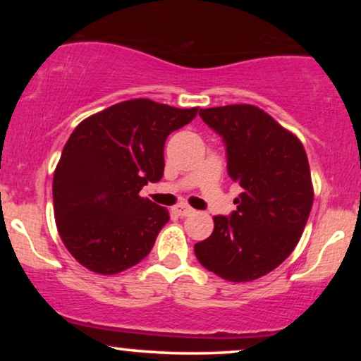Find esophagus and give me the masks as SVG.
Listing matches in <instances>:
<instances>
[{"instance_id": "1", "label": "esophagus", "mask_w": 361, "mask_h": 361, "mask_svg": "<svg viewBox=\"0 0 361 361\" xmlns=\"http://www.w3.org/2000/svg\"><path fill=\"white\" fill-rule=\"evenodd\" d=\"M175 212H176L178 215H180V217H186V215L193 214V209H192V207L181 204V205H176V207H175Z\"/></svg>"}]
</instances>
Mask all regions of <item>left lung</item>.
<instances>
[{
	"instance_id": "obj_1",
	"label": "left lung",
	"mask_w": 361,
	"mask_h": 361,
	"mask_svg": "<svg viewBox=\"0 0 361 361\" xmlns=\"http://www.w3.org/2000/svg\"><path fill=\"white\" fill-rule=\"evenodd\" d=\"M226 144L227 173L243 188L229 217L195 244L202 267L229 281L275 270L299 243L314 202L307 154L292 132L255 105L200 110Z\"/></svg>"
}]
</instances>
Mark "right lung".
<instances>
[{"label": "right lung", "mask_w": 361, "mask_h": 361, "mask_svg": "<svg viewBox=\"0 0 361 361\" xmlns=\"http://www.w3.org/2000/svg\"><path fill=\"white\" fill-rule=\"evenodd\" d=\"M147 98L111 105L73 130L52 181L59 235L78 263L115 275L149 255L169 212L139 192L164 171V142L197 117Z\"/></svg>", "instance_id": "obj_1"}]
</instances>
